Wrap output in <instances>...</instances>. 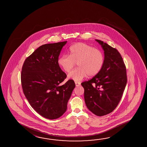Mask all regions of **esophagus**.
Segmentation results:
<instances>
[{
    "label": "esophagus",
    "mask_w": 147,
    "mask_h": 147,
    "mask_svg": "<svg viewBox=\"0 0 147 147\" xmlns=\"http://www.w3.org/2000/svg\"><path fill=\"white\" fill-rule=\"evenodd\" d=\"M75 85H76V87H79L80 85V82H75Z\"/></svg>",
    "instance_id": "1"
}]
</instances>
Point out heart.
Wrapping results in <instances>:
<instances>
[{"label": "heart", "mask_w": 147, "mask_h": 147, "mask_svg": "<svg viewBox=\"0 0 147 147\" xmlns=\"http://www.w3.org/2000/svg\"><path fill=\"white\" fill-rule=\"evenodd\" d=\"M70 55L64 54L59 57L58 64L66 72H70L77 63L78 67L73 70L68 77L80 82L88 75L98 74L104 65V55L100 50L86 43L78 42L70 47Z\"/></svg>", "instance_id": "1"}]
</instances>
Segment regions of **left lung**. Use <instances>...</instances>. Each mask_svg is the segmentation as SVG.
<instances>
[{
  "label": "left lung",
  "instance_id": "left-lung-1",
  "mask_svg": "<svg viewBox=\"0 0 147 147\" xmlns=\"http://www.w3.org/2000/svg\"><path fill=\"white\" fill-rule=\"evenodd\" d=\"M95 40L104 50V65L98 74L82 86L87 108L95 115L101 116L111 113L117 106L127 78L125 65L118 51L100 40Z\"/></svg>",
  "mask_w": 147,
  "mask_h": 147
}]
</instances>
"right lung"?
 Masks as SVG:
<instances>
[{
    "label": "right lung",
    "instance_id": "add662e5",
    "mask_svg": "<svg viewBox=\"0 0 147 147\" xmlns=\"http://www.w3.org/2000/svg\"><path fill=\"white\" fill-rule=\"evenodd\" d=\"M67 41L45 44L24 61L21 75L24 95L34 110L44 117L55 119L63 115L75 87L58 64V57Z\"/></svg>",
    "mask_w": 147,
    "mask_h": 147
}]
</instances>
